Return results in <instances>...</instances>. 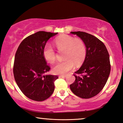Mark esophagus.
<instances>
[{"instance_id": "esophagus-1", "label": "esophagus", "mask_w": 123, "mask_h": 123, "mask_svg": "<svg viewBox=\"0 0 123 123\" xmlns=\"http://www.w3.org/2000/svg\"><path fill=\"white\" fill-rule=\"evenodd\" d=\"M66 77V75H59V78H64Z\"/></svg>"}]
</instances>
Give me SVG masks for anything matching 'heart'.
<instances>
[{"label":"heart","mask_w":123,"mask_h":123,"mask_svg":"<svg viewBox=\"0 0 123 123\" xmlns=\"http://www.w3.org/2000/svg\"><path fill=\"white\" fill-rule=\"evenodd\" d=\"M55 43L59 51H64L63 62L58 63L53 68V73L63 75L73 69L74 64L78 66L83 63L86 56V47L80 38H74L69 35L57 37ZM43 56L48 63L53 64L56 60V53L50 45L47 44L43 50Z\"/></svg>","instance_id":"b5f03b06"}]
</instances>
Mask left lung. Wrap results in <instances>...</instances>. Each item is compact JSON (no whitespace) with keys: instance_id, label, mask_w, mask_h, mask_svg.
<instances>
[{"instance_id":"1","label":"left lung","mask_w":123,"mask_h":123,"mask_svg":"<svg viewBox=\"0 0 123 123\" xmlns=\"http://www.w3.org/2000/svg\"><path fill=\"white\" fill-rule=\"evenodd\" d=\"M83 40L86 47V56L83 64L75 74L72 92L82 98H90L100 93L105 86L110 73V57L105 45L98 38L85 32H71Z\"/></svg>"}]
</instances>
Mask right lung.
Listing matches in <instances>:
<instances>
[{"mask_svg":"<svg viewBox=\"0 0 123 123\" xmlns=\"http://www.w3.org/2000/svg\"><path fill=\"white\" fill-rule=\"evenodd\" d=\"M56 33L38 31L25 38L18 46L14 58L13 74L22 93L31 100L43 101L54 91L57 75H44L50 67L43 56V50L50 38Z\"/></svg>","mask_w":123,"mask_h":123,"instance_id":"add662e5","label":"right lung"}]
</instances>
